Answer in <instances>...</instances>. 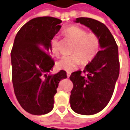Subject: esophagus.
Here are the masks:
<instances>
[{"label":"esophagus","mask_w":130,"mask_h":130,"mask_svg":"<svg viewBox=\"0 0 130 130\" xmlns=\"http://www.w3.org/2000/svg\"><path fill=\"white\" fill-rule=\"evenodd\" d=\"M71 72H67V77H69L70 76H71Z\"/></svg>","instance_id":"1"}]
</instances>
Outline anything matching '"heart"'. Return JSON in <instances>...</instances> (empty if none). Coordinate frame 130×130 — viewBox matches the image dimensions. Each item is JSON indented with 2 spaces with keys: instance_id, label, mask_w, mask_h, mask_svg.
Wrapping results in <instances>:
<instances>
[{
  "instance_id": "b5f03b06",
  "label": "heart",
  "mask_w": 130,
  "mask_h": 130,
  "mask_svg": "<svg viewBox=\"0 0 130 130\" xmlns=\"http://www.w3.org/2000/svg\"><path fill=\"white\" fill-rule=\"evenodd\" d=\"M66 38L75 42L72 53L74 54L63 56L57 61L59 69L71 71L80 64H89L95 58L101 48V41L98 35L92 32L87 33L86 30L77 25H71L63 30ZM58 38L54 36L51 40V51L53 55H59Z\"/></svg>"
}]
</instances>
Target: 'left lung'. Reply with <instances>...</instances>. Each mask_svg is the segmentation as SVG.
<instances>
[{
  "mask_svg": "<svg viewBox=\"0 0 130 130\" xmlns=\"http://www.w3.org/2000/svg\"><path fill=\"white\" fill-rule=\"evenodd\" d=\"M88 27L98 35L101 50L91 62L86 66L84 73L73 72L70 79L73 84L70 103L77 114L92 115L99 112L109 103L119 75V51L116 41L106 25L89 18H78L75 21Z\"/></svg>",
  "mask_w": 130,
  "mask_h": 130,
  "instance_id": "1",
  "label": "left lung"
}]
</instances>
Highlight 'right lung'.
I'll return each mask as SVG.
<instances>
[{
	"mask_svg": "<svg viewBox=\"0 0 130 130\" xmlns=\"http://www.w3.org/2000/svg\"><path fill=\"white\" fill-rule=\"evenodd\" d=\"M61 22L56 18H36L15 36L11 51L13 89L21 107L31 115L50 112L59 82L67 77L63 70L50 74L55 64L51 40L61 29Z\"/></svg>",
	"mask_w": 130,
	"mask_h": 130,
	"instance_id": "add662e5",
	"label": "right lung"
}]
</instances>
